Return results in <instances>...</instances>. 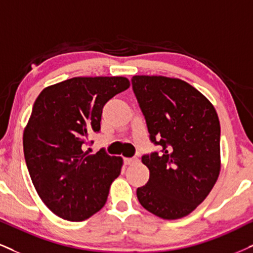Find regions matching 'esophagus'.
<instances>
[{"instance_id": "esophagus-1", "label": "esophagus", "mask_w": 253, "mask_h": 253, "mask_svg": "<svg viewBox=\"0 0 253 253\" xmlns=\"http://www.w3.org/2000/svg\"><path fill=\"white\" fill-rule=\"evenodd\" d=\"M137 158H124V164L126 165H131L133 163H136Z\"/></svg>"}]
</instances>
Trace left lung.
<instances>
[{
    "label": "left lung",
    "instance_id": "obj_1",
    "mask_svg": "<svg viewBox=\"0 0 253 253\" xmlns=\"http://www.w3.org/2000/svg\"><path fill=\"white\" fill-rule=\"evenodd\" d=\"M132 90L150 141L161 152L142 157L149 182L137 189L145 210L178 219L208 197L220 171V124L211 102L189 83L164 76H133Z\"/></svg>",
    "mask_w": 253,
    "mask_h": 253
}]
</instances>
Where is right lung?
<instances>
[{
  "label": "right lung",
  "mask_w": 253,
  "mask_h": 253,
  "mask_svg": "<svg viewBox=\"0 0 253 253\" xmlns=\"http://www.w3.org/2000/svg\"><path fill=\"white\" fill-rule=\"evenodd\" d=\"M130 86L126 77H74L43 89L23 132L31 182L56 216L81 222L104 207L123 160L84 150L101 130L102 109Z\"/></svg>",
  "instance_id": "1"
}]
</instances>
